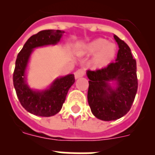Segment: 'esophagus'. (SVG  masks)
<instances>
[{
	"mask_svg": "<svg viewBox=\"0 0 155 155\" xmlns=\"http://www.w3.org/2000/svg\"><path fill=\"white\" fill-rule=\"evenodd\" d=\"M84 70H81V69H79L78 70V71H76L74 73V77L75 78L78 79V78H81V77H83L84 75Z\"/></svg>",
	"mask_w": 155,
	"mask_h": 155,
	"instance_id": "34e87169",
	"label": "esophagus"
}]
</instances>
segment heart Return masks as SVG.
Segmentation results:
<instances>
[{
    "label": "heart",
    "mask_w": 155,
    "mask_h": 155,
    "mask_svg": "<svg viewBox=\"0 0 155 155\" xmlns=\"http://www.w3.org/2000/svg\"><path fill=\"white\" fill-rule=\"evenodd\" d=\"M79 55H94L91 64L94 68H103L113 61L116 54V46L105 39H96L79 49Z\"/></svg>",
    "instance_id": "heart-1"
}]
</instances>
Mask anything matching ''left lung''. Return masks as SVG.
Instances as JSON below:
<instances>
[{"mask_svg":"<svg viewBox=\"0 0 155 155\" xmlns=\"http://www.w3.org/2000/svg\"><path fill=\"white\" fill-rule=\"evenodd\" d=\"M114 39L119 46L116 61L102 69L87 71L89 79L87 102L92 114L104 121L125 116L137 91L136 60L124 41L116 35ZM111 82H115V87L110 86Z\"/></svg>","mask_w":155,"mask_h":155,"instance_id":"obj_1","label":"left lung"}]
</instances>
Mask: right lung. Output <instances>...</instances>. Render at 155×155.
Instances as JSON below:
<instances>
[{"label": "right lung", "instance_id": "1", "mask_svg": "<svg viewBox=\"0 0 155 155\" xmlns=\"http://www.w3.org/2000/svg\"><path fill=\"white\" fill-rule=\"evenodd\" d=\"M64 31L61 30H42L31 35L18 54L13 74V84L18 98L28 113L39 116H52L58 113L65 102L68 90L74 83V75L68 74L53 81L44 90H34L28 85L25 73L34 49L57 44Z\"/></svg>", "mask_w": 155, "mask_h": 155}]
</instances>
